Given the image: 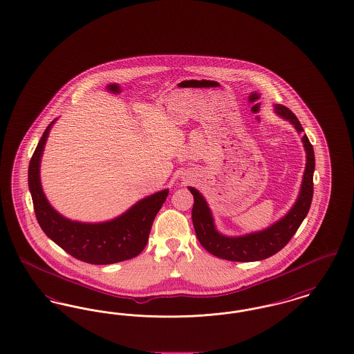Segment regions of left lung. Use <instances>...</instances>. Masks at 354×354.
Segmentation results:
<instances>
[{
	"label": "left lung",
	"instance_id": "1",
	"mask_svg": "<svg viewBox=\"0 0 354 354\" xmlns=\"http://www.w3.org/2000/svg\"><path fill=\"white\" fill-rule=\"evenodd\" d=\"M273 109L274 114L288 120L295 127L297 134L303 133V126L288 107L283 104H273ZM301 142L306 153V162L297 199L283 218L276 220L264 230L239 236L221 234L215 224L212 211L201 191L195 187H188L189 192L194 195V228L198 240L208 252L230 261H260L286 247V243L296 234L300 224L308 215L313 198L315 151L306 135H303Z\"/></svg>",
	"mask_w": 354,
	"mask_h": 354
}]
</instances>
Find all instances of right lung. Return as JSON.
Segmentation results:
<instances>
[{
	"instance_id": "obj_1",
	"label": "right lung",
	"mask_w": 354,
	"mask_h": 354,
	"mask_svg": "<svg viewBox=\"0 0 354 354\" xmlns=\"http://www.w3.org/2000/svg\"><path fill=\"white\" fill-rule=\"evenodd\" d=\"M54 119L41 136L34 151L28 183L39 227L57 245L88 264H114L133 259L147 244L152 223L169 195V188L149 195L117 218L100 223L71 220L51 205L41 185V159Z\"/></svg>"
}]
</instances>
